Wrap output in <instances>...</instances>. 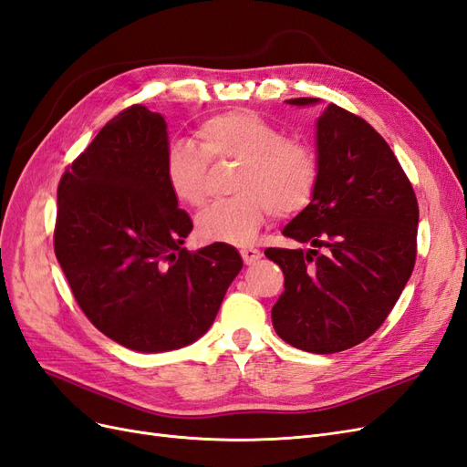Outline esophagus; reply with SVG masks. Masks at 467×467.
I'll return each instance as SVG.
<instances>
[{
  "mask_svg": "<svg viewBox=\"0 0 467 467\" xmlns=\"http://www.w3.org/2000/svg\"><path fill=\"white\" fill-rule=\"evenodd\" d=\"M242 259L245 265H255L261 259V251L255 247H242Z\"/></svg>",
  "mask_w": 467,
  "mask_h": 467,
  "instance_id": "esophagus-1",
  "label": "esophagus"
}]
</instances>
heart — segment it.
Listing matches in <instances>:
<instances>
[{"instance_id":"1","label":"heart","mask_w":467,"mask_h":467,"mask_svg":"<svg viewBox=\"0 0 467 467\" xmlns=\"http://www.w3.org/2000/svg\"><path fill=\"white\" fill-rule=\"evenodd\" d=\"M196 140L199 146L175 140L165 153L167 187L181 204H204L208 160L239 163L232 185L237 194L196 216L202 242L249 244L271 214L288 218L312 202L319 179L316 150L304 140L285 138L257 112H220L199 124Z\"/></svg>"}]
</instances>
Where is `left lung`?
I'll use <instances>...</instances> for the list:
<instances>
[{
  "mask_svg": "<svg viewBox=\"0 0 467 467\" xmlns=\"http://www.w3.org/2000/svg\"><path fill=\"white\" fill-rule=\"evenodd\" d=\"M316 153L314 199L282 230L309 249L271 247L265 255L285 273L273 307L276 335L333 355L366 341L400 300L415 266L419 204L386 140L333 103L316 122Z\"/></svg>",
  "mask_w": 467,
  "mask_h": 467,
  "instance_id": "left-lung-1",
  "label": "left lung"
}]
</instances>
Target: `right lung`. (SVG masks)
Masks as SVG:
<instances>
[{
  "instance_id": "obj_1",
  "label": "right lung",
  "mask_w": 467,
  "mask_h": 467,
  "mask_svg": "<svg viewBox=\"0 0 467 467\" xmlns=\"http://www.w3.org/2000/svg\"><path fill=\"white\" fill-rule=\"evenodd\" d=\"M167 122L132 105L109 120L58 185L54 251L95 327L138 352L187 347L214 323L244 261L192 230L165 181Z\"/></svg>"
}]
</instances>
